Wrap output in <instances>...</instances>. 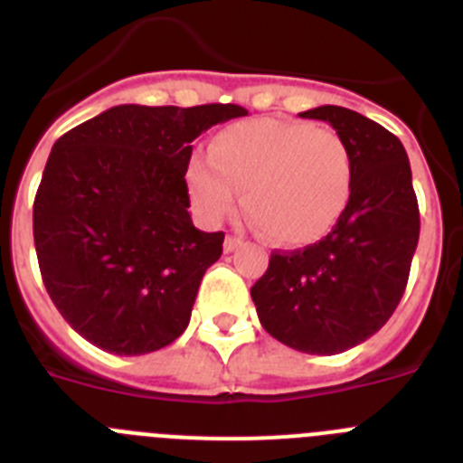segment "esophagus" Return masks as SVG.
Masks as SVG:
<instances>
[{"label":"esophagus","mask_w":463,"mask_h":463,"mask_svg":"<svg viewBox=\"0 0 463 463\" xmlns=\"http://www.w3.org/2000/svg\"><path fill=\"white\" fill-rule=\"evenodd\" d=\"M239 245H241V239H236V236H227V239H224V252H234Z\"/></svg>","instance_id":"1"}]
</instances>
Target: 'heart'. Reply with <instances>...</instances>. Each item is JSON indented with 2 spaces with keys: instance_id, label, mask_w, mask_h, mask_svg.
Segmentation results:
<instances>
[{
  "instance_id": "obj_1",
  "label": "heart",
  "mask_w": 463,
  "mask_h": 463,
  "mask_svg": "<svg viewBox=\"0 0 463 463\" xmlns=\"http://www.w3.org/2000/svg\"><path fill=\"white\" fill-rule=\"evenodd\" d=\"M194 209L218 222L239 203L270 241L287 248L333 232L354 194V156L335 130L307 121L252 118L220 130L211 156L185 172Z\"/></svg>"
}]
</instances>
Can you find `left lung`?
<instances>
[{
  "label": "left lung",
  "mask_w": 463,
  "mask_h": 463,
  "mask_svg": "<svg viewBox=\"0 0 463 463\" xmlns=\"http://www.w3.org/2000/svg\"><path fill=\"white\" fill-rule=\"evenodd\" d=\"M300 117L326 121L345 139L354 194L326 239L270 254L250 296L278 342L333 355L370 339L400 305L418 248V199L404 144L383 126L337 105Z\"/></svg>",
  "instance_id": "1"
}]
</instances>
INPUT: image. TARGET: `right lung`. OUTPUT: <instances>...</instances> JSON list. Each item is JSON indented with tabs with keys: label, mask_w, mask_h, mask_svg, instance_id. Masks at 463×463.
I'll list each match as a JSON object with an SVG mask.
<instances>
[{
	"label": "right lung",
	"mask_w": 463,
	"mask_h": 463,
	"mask_svg": "<svg viewBox=\"0 0 463 463\" xmlns=\"http://www.w3.org/2000/svg\"><path fill=\"white\" fill-rule=\"evenodd\" d=\"M241 105H117L54 142L33 199L50 298L75 333L117 355L172 345L190 324L222 232H199L185 185L193 139Z\"/></svg>",
	"instance_id": "1"
}]
</instances>
